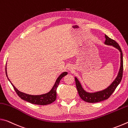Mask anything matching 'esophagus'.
Listing matches in <instances>:
<instances>
[{
    "instance_id": "1",
    "label": "esophagus",
    "mask_w": 128,
    "mask_h": 128,
    "mask_svg": "<svg viewBox=\"0 0 128 128\" xmlns=\"http://www.w3.org/2000/svg\"><path fill=\"white\" fill-rule=\"evenodd\" d=\"M68 69L69 70H70V71H72V70H73V66H68Z\"/></svg>"
}]
</instances>
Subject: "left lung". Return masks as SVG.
Listing matches in <instances>:
<instances>
[{
  "label": "left lung",
  "instance_id": "obj_1",
  "mask_svg": "<svg viewBox=\"0 0 128 128\" xmlns=\"http://www.w3.org/2000/svg\"><path fill=\"white\" fill-rule=\"evenodd\" d=\"M106 40L104 42L105 44L109 45V46H112L115 47L118 51L120 52V67L119 69L118 74L112 83L107 88H105L99 92H88L84 89L81 84L80 81L78 80L77 77H75L76 85L77 89V92H78L80 98L82 100L88 103H96L99 102L103 101L107 99L111 96L112 93L120 83L122 77V73H123V56L122 52L121 51L120 46L117 43L115 40H112L111 38L108 37L107 36L105 35Z\"/></svg>",
  "mask_w": 128,
  "mask_h": 128
}]
</instances>
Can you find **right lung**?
I'll use <instances>...</instances> for the list:
<instances>
[{
	"mask_svg": "<svg viewBox=\"0 0 128 128\" xmlns=\"http://www.w3.org/2000/svg\"><path fill=\"white\" fill-rule=\"evenodd\" d=\"M6 66V74L7 77L8 78V80H9V81L10 82V84H12L13 87H14L15 92H16L17 94L18 95L19 97L21 98L23 100H24L26 102H28L30 103L34 104H37V105H47L51 104L54 101L56 100V90L59 86V82L60 80L62 77H64L65 76H66L68 73L66 72H64L60 74L57 79L56 80V82L54 85L53 86L52 88H51V90L49 92L46 94H43L42 95H29L25 94L22 92H21L20 91L18 90L17 88L14 87V86L13 85L12 83L8 78V76H7V66Z\"/></svg>",
	"mask_w": 128,
	"mask_h": 128,
	"instance_id": "obj_1",
	"label": "right lung"
}]
</instances>
